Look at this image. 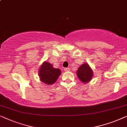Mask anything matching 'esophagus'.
<instances>
[{
	"label": "esophagus",
	"mask_w": 127,
	"mask_h": 127,
	"mask_svg": "<svg viewBox=\"0 0 127 127\" xmlns=\"http://www.w3.org/2000/svg\"><path fill=\"white\" fill-rule=\"evenodd\" d=\"M70 70V68H64V71H69Z\"/></svg>",
	"instance_id": "obj_1"
}]
</instances>
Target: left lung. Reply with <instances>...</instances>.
<instances>
[{
    "instance_id": "1",
    "label": "left lung",
    "mask_w": 127,
    "mask_h": 127,
    "mask_svg": "<svg viewBox=\"0 0 127 127\" xmlns=\"http://www.w3.org/2000/svg\"><path fill=\"white\" fill-rule=\"evenodd\" d=\"M78 77L83 83H87L90 81L93 77V71L88 64H83L78 68L77 70Z\"/></svg>"
}]
</instances>
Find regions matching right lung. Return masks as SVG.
I'll return each instance as SVG.
<instances>
[{"label":"right lung","mask_w":127,"mask_h":127,"mask_svg":"<svg viewBox=\"0 0 127 127\" xmlns=\"http://www.w3.org/2000/svg\"><path fill=\"white\" fill-rule=\"evenodd\" d=\"M61 74L59 68H54L53 65L48 62H44L41 66L39 76L41 81L46 85L53 84Z\"/></svg>","instance_id":"right-lung-1"}]
</instances>
